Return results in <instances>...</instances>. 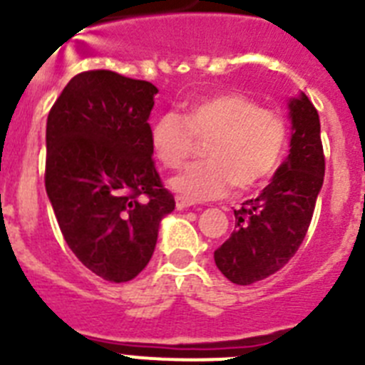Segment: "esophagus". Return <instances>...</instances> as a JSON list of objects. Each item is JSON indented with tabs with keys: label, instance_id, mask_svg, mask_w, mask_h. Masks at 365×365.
<instances>
[{
	"label": "esophagus",
	"instance_id": "esophagus-1",
	"mask_svg": "<svg viewBox=\"0 0 365 365\" xmlns=\"http://www.w3.org/2000/svg\"><path fill=\"white\" fill-rule=\"evenodd\" d=\"M175 206H177V210H185V208H190V206H192V202L188 201V199H185V197H177L175 199Z\"/></svg>",
	"mask_w": 365,
	"mask_h": 365
}]
</instances>
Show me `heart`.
<instances>
[{
  "label": "heart",
  "instance_id": "obj_1",
  "mask_svg": "<svg viewBox=\"0 0 365 365\" xmlns=\"http://www.w3.org/2000/svg\"><path fill=\"white\" fill-rule=\"evenodd\" d=\"M193 137H210L208 160L186 166L170 186L190 202L222 197L234 185L250 188L274 173L287 146L285 118L259 108L243 93L205 96L186 108L182 118L166 113L151 128V146L166 168H180L193 150Z\"/></svg>",
  "mask_w": 365,
  "mask_h": 365
}]
</instances>
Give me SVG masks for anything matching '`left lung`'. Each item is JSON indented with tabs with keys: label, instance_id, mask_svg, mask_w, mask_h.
<instances>
[{
	"label": "left lung",
	"instance_id": "left-lung-1",
	"mask_svg": "<svg viewBox=\"0 0 365 365\" xmlns=\"http://www.w3.org/2000/svg\"><path fill=\"white\" fill-rule=\"evenodd\" d=\"M291 150L269 186L234 210L235 230L214 252L217 269L235 285L269 278L289 263L307 234L324 185L320 117L305 93L289 100Z\"/></svg>",
	"mask_w": 365,
	"mask_h": 365
}]
</instances>
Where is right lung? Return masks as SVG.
Segmentation results:
<instances>
[{
	"label": "right lung",
	"mask_w": 365,
	"mask_h": 365,
	"mask_svg": "<svg viewBox=\"0 0 365 365\" xmlns=\"http://www.w3.org/2000/svg\"><path fill=\"white\" fill-rule=\"evenodd\" d=\"M157 93L146 80L86 71L47 117L45 190L58 227L74 256L113 283L143 272L175 208L151 159Z\"/></svg>",
	"instance_id": "add662e5"
}]
</instances>
